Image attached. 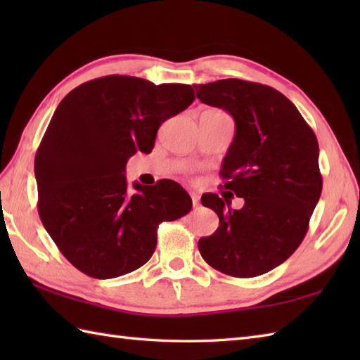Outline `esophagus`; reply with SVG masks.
Instances as JSON below:
<instances>
[{
    "mask_svg": "<svg viewBox=\"0 0 360 360\" xmlns=\"http://www.w3.org/2000/svg\"><path fill=\"white\" fill-rule=\"evenodd\" d=\"M190 196H192L193 209H198V207H200V196H198L196 193H190Z\"/></svg>",
    "mask_w": 360,
    "mask_h": 360,
    "instance_id": "1",
    "label": "esophagus"
}]
</instances>
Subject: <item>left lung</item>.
Listing matches in <instances>:
<instances>
[{"label":"left lung","instance_id":"8db88e82","mask_svg":"<svg viewBox=\"0 0 360 360\" xmlns=\"http://www.w3.org/2000/svg\"><path fill=\"white\" fill-rule=\"evenodd\" d=\"M195 89L202 103L226 110L235 120L221 176L224 188L244 200L233 210L231 201L202 195L219 227L198 248L219 272L263 275L285 263L308 232L322 193L317 137L295 105L267 85L226 79Z\"/></svg>","mask_w":360,"mask_h":360}]
</instances>
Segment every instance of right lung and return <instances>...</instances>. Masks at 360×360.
Segmentation results:
<instances>
[{
  "label": "right lung",
  "mask_w": 360,
  "mask_h": 360,
  "mask_svg": "<svg viewBox=\"0 0 360 360\" xmlns=\"http://www.w3.org/2000/svg\"><path fill=\"white\" fill-rule=\"evenodd\" d=\"M195 101L193 86L106 75L74 88L49 122L35 156L38 213L58 250L93 278L139 269L158 226L187 215L192 200L164 179L129 192L127 160L151 153L159 127Z\"/></svg>",
  "instance_id": "obj_1"
}]
</instances>
